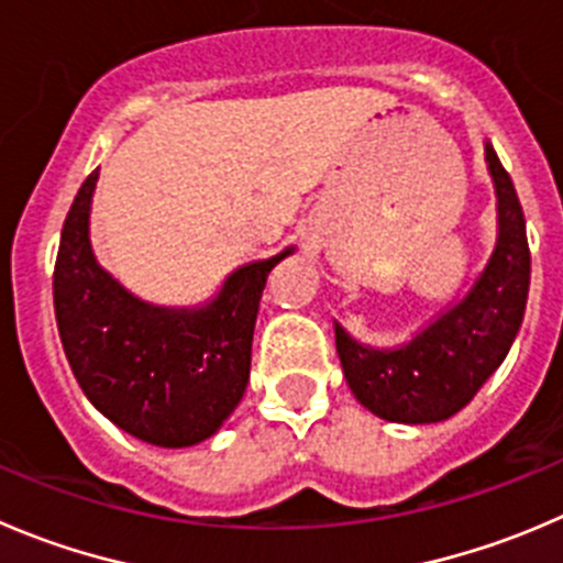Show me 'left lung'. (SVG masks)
<instances>
[{
	"label": "left lung",
	"instance_id": "1",
	"mask_svg": "<svg viewBox=\"0 0 563 563\" xmlns=\"http://www.w3.org/2000/svg\"><path fill=\"white\" fill-rule=\"evenodd\" d=\"M484 162L495 187V244L462 297L398 346H371L335 321L343 376L365 409L390 423H440L498 371L520 332L531 286L526 217L493 143Z\"/></svg>",
	"mask_w": 563,
	"mask_h": 563
}]
</instances>
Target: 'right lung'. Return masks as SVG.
<instances>
[{
    "instance_id": "right-lung-1",
    "label": "right lung",
    "mask_w": 563,
    "mask_h": 563,
    "mask_svg": "<svg viewBox=\"0 0 563 563\" xmlns=\"http://www.w3.org/2000/svg\"><path fill=\"white\" fill-rule=\"evenodd\" d=\"M98 170L74 198L54 264V316L76 382L114 427L162 449L220 432L250 379L266 277L297 247L250 261L200 305L167 308L120 286L90 244Z\"/></svg>"
}]
</instances>
